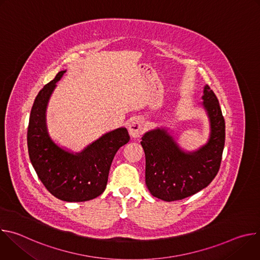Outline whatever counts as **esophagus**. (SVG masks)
Here are the masks:
<instances>
[{
    "label": "esophagus",
    "instance_id": "esophagus-1",
    "mask_svg": "<svg viewBox=\"0 0 260 260\" xmlns=\"http://www.w3.org/2000/svg\"><path fill=\"white\" fill-rule=\"evenodd\" d=\"M144 124H143V120L141 118H135L131 124L128 125V134L132 138L136 139L139 138L144 129Z\"/></svg>",
    "mask_w": 260,
    "mask_h": 260
}]
</instances>
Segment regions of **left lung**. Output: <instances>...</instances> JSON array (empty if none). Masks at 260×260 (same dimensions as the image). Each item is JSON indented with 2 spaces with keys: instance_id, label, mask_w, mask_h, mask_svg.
I'll return each instance as SVG.
<instances>
[{
  "instance_id": "1",
  "label": "left lung",
  "mask_w": 260,
  "mask_h": 260,
  "mask_svg": "<svg viewBox=\"0 0 260 260\" xmlns=\"http://www.w3.org/2000/svg\"><path fill=\"white\" fill-rule=\"evenodd\" d=\"M203 102L210 122L206 144L185 151L168 127L146 132L141 141L145 152V182L150 193L165 202L188 198L206 188L217 175L225 142V122L213 90L205 85Z\"/></svg>"
}]
</instances>
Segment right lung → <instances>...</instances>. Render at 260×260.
<instances>
[{"instance_id": "add662e5", "label": "right lung", "mask_w": 260, "mask_h": 260, "mask_svg": "<svg viewBox=\"0 0 260 260\" xmlns=\"http://www.w3.org/2000/svg\"><path fill=\"white\" fill-rule=\"evenodd\" d=\"M66 71L58 72L35 99L27 128L28 155L37 175L52 196L69 203L86 202L105 191L111 164L129 136L125 127H118L104 134L80 152H72L52 140L46 111Z\"/></svg>"}]
</instances>
